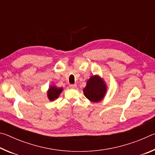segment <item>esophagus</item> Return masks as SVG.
Wrapping results in <instances>:
<instances>
[{"label": "esophagus", "mask_w": 155, "mask_h": 155, "mask_svg": "<svg viewBox=\"0 0 155 155\" xmlns=\"http://www.w3.org/2000/svg\"><path fill=\"white\" fill-rule=\"evenodd\" d=\"M70 88H72V89H76L77 88V85H76V84H71V85H70Z\"/></svg>", "instance_id": "1"}]
</instances>
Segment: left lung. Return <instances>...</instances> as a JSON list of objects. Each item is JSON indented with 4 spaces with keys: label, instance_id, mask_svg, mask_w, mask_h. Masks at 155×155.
Segmentation results:
<instances>
[{
    "label": "left lung",
    "instance_id": "obj_1",
    "mask_svg": "<svg viewBox=\"0 0 155 155\" xmlns=\"http://www.w3.org/2000/svg\"><path fill=\"white\" fill-rule=\"evenodd\" d=\"M107 90V85L103 78L98 75H94L87 81L86 86L83 89V93L89 101L98 103L104 98Z\"/></svg>",
    "mask_w": 155,
    "mask_h": 155
}]
</instances>
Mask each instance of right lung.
<instances>
[{
	"label": "right lung",
	"instance_id": "right-lung-1",
	"mask_svg": "<svg viewBox=\"0 0 155 155\" xmlns=\"http://www.w3.org/2000/svg\"><path fill=\"white\" fill-rule=\"evenodd\" d=\"M62 91L63 88L61 87H57L55 85L50 86L48 90L47 91V96H48L49 101H52L58 98Z\"/></svg>",
	"mask_w": 155,
	"mask_h": 155
}]
</instances>
